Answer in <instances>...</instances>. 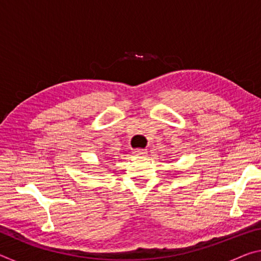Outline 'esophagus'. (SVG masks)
<instances>
[{
	"instance_id": "34e87169",
	"label": "esophagus",
	"mask_w": 261,
	"mask_h": 261,
	"mask_svg": "<svg viewBox=\"0 0 261 261\" xmlns=\"http://www.w3.org/2000/svg\"><path fill=\"white\" fill-rule=\"evenodd\" d=\"M134 154L136 156H139V158H143V156H146L147 154V149H144V148H137L134 151Z\"/></svg>"
}]
</instances>
